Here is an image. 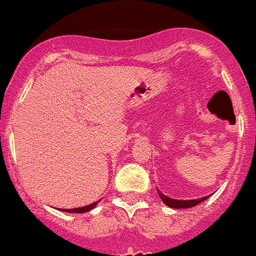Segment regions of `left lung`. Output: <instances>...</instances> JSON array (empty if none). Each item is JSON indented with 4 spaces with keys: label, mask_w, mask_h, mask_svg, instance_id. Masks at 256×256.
Listing matches in <instances>:
<instances>
[{
    "label": "left lung",
    "mask_w": 256,
    "mask_h": 256,
    "mask_svg": "<svg viewBox=\"0 0 256 256\" xmlns=\"http://www.w3.org/2000/svg\"><path fill=\"white\" fill-rule=\"evenodd\" d=\"M158 190V194L159 196H160V199L163 200V203L166 204V206H169V208H173V209H184V208H192V206H198L199 203H202V202H204L206 199H208L210 196H203V198H199V199H189V200H179V199H173V198H169V196H164L163 193H162L159 189H156Z\"/></svg>",
    "instance_id": "left-lung-1"
}]
</instances>
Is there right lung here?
<instances>
[{"instance_id": "1", "label": "right lung", "mask_w": 256, "mask_h": 256, "mask_svg": "<svg viewBox=\"0 0 256 256\" xmlns=\"http://www.w3.org/2000/svg\"><path fill=\"white\" fill-rule=\"evenodd\" d=\"M100 200L94 202V203L90 204V206H80V208H74V209H60V210L66 212V213H78V214H82V213H87V212L92 210L97 206V204L100 203Z\"/></svg>"}]
</instances>
